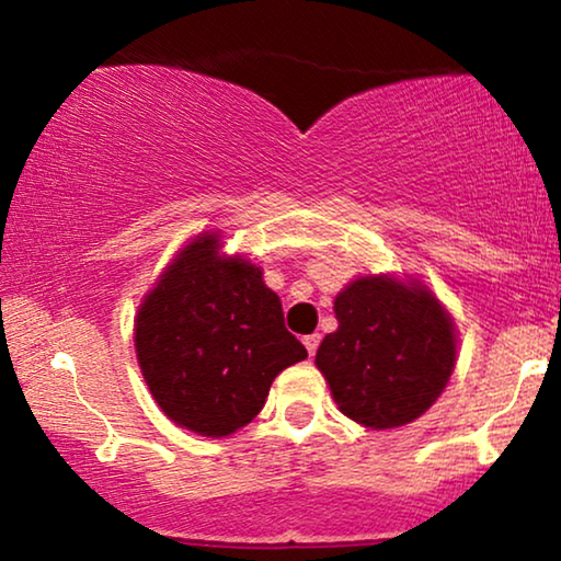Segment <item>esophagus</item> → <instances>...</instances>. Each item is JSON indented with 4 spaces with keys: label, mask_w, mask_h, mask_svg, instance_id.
Segmentation results:
<instances>
[{
    "label": "esophagus",
    "mask_w": 561,
    "mask_h": 561,
    "mask_svg": "<svg viewBox=\"0 0 561 561\" xmlns=\"http://www.w3.org/2000/svg\"><path fill=\"white\" fill-rule=\"evenodd\" d=\"M319 342H321V336H319V334H309V336H304V344H306V350H309V355H311V357L317 355Z\"/></svg>",
    "instance_id": "esophagus-1"
}]
</instances>
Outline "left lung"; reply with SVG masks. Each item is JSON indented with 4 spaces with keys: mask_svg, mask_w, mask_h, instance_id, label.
Returning a JSON list of instances; mask_svg holds the SVG:
<instances>
[{
    "mask_svg": "<svg viewBox=\"0 0 561 561\" xmlns=\"http://www.w3.org/2000/svg\"><path fill=\"white\" fill-rule=\"evenodd\" d=\"M340 327L317 350L334 403L367 428H398L432 409L457 363V327L428 286L359 275L334 298Z\"/></svg>",
    "mask_w": 561,
    "mask_h": 561,
    "instance_id": "obj_1",
    "label": "left lung"
}]
</instances>
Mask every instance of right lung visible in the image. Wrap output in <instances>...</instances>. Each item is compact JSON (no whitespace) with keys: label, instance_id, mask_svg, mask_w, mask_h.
Masks as SVG:
<instances>
[{"label":"right lung","instance_id":"add662e5","mask_svg":"<svg viewBox=\"0 0 561 561\" xmlns=\"http://www.w3.org/2000/svg\"><path fill=\"white\" fill-rule=\"evenodd\" d=\"M202 232L175 252L135 317V352L173 424L219 439L263 411L275 375L306 359L263 267Z\"/></svg>","mask_w":561,"mask_h":561}]
</instances>
